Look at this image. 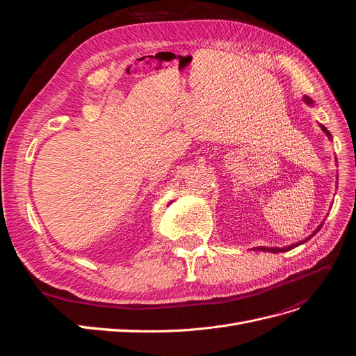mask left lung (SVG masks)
<instances>
[{"instance_id":"obj_1","label":"left lung","mask_w":356,"mask_h":356,"mask_svg":"<svg viewBox=\"0 0 356 356\" xmlns=\"http://www.w3.org/2000/svg\"><path fill=\"white\" fill-rule=\"evenodd\" d=\"M303 99H305V102H306L307 105H310V106H312V105H314V101H312V99L309 98V96H305V98H303ZM321 129H322V131H324V132H325V135H327V136H328L330 139L332 138V136H331V134H330V132L327 131V127H325V126H322V124H321ZM321 227H322V224L319 225V227H318V229L315 230V233H314V234H312V236H315V234H316V233L319 232V229H321ZM312 236H310V238H312ZM310 238H307L306 241H309ZM306 241H301L300 243H293V245H289V246H285V248H266V246H258V251H267V252H273V254H276V252H285V251H289V250H293V248H296V246H298V245H301V243H305Z\"/></svg>"}]
</instances>
